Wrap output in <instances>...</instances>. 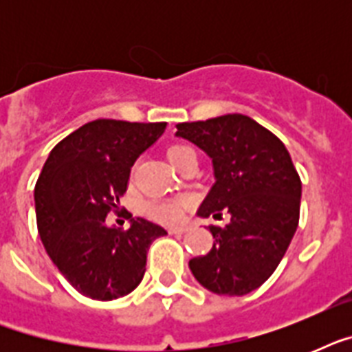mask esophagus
<instances>
[{"mask_svg":"<svg viewBox=\"0 0 352 352\" xmlns=\"http://www.w3.org/2000/svg\"><path fill=\"white\" fill-rule=\"evenodd\" d=\"M171 235H181V234H186L188 232V226H175V228H170Z\"/></svg>","mask_w":352,"mask_h":352,"instance_id":"34e87169","label":"esophagus"}]
</instances>
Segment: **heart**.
<instances>
[{
  "mask_svg": "<svg viewBox=\"0 0 352 352\" xmlns=\"http://www.w3.org/2000/svg\"><path fill=\"white\" fill-rule=\"evenodd\" d=\"M190 153L193 151L186 146H170L166 149V159L171 168H177ZM184 208H186L184 201H155L146 206V214L162 225H177L184 217Z\"/></svg>",
  "mask_w": 352,
  "mask_h": 352,
  "instance_id": "b5f03b06",
  "label": "heart"
}]
</instances>
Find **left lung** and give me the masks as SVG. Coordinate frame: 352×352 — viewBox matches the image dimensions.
I'll return each instance as SVG.
<instances>
[{
  "mask_svg": "<svg viewBox=\"0 0 352 352\" xmlns=\"http://www.w3.org/2000/svg\"><path fill=\"white\" fill-rule=\"evenodd\" d=\"M175 135L203 149L214 166L215 182L199 217L230 214L228 225L210 226L214 246L190 259V270L214 294H248L272 276L294 237L300 175L285 144L246 115L182 122Z\"/></svg>",
  "mask_w": 352,
  "mask_h": 352,
  "instance_id": "1",
  "label": "left lung"
}]
</instances>
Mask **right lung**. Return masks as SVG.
Returning <instances> with one entry per match:
<instances>
[{
  "label": "right lung",
  "instance_id": "1",
  "mask_svg": "<svg viewBox=\"0 0 352 352\" xmlns=\"http://www.w3.org/2000/svg\"><path fill=\"white\" fill-rule=\"evenodd\" d=\"M166 122L93 120L47 157L34 188L41 243L63 278L91 300L129 294L146 272L149 245L168 232L142 217L122 230L106 223L126 193L135 160L164 133Z\"/></svg>",
  "mask_w": 352,
  "mask_h": 352
}]
</instances>
